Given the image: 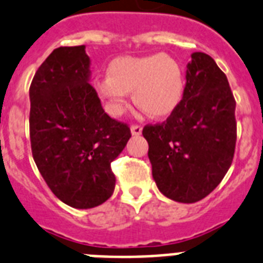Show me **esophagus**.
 <instances>
[{
    "mask_svg": "<svg viewBox=\"0 0 263 263\" xmlns=\"http://www.w3.org/2000/svg\"><path fill=\"white\" fill-rule=\"evenodd\" d=\"M130 130H132V134H133V136H140V134L142 133V126H141V125H137V123H134V125H132Z\"/></svg>",
    "mask_w": 263,
    "mask_h": 263,
    "instance_id": "esophagus-1",
    "label": "esophagus"
}]
</instances>
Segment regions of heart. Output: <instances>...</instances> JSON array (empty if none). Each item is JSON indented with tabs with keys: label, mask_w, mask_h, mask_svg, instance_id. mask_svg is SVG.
<instances>
[{
	"label": "heart",
	"mask_w": 263,
	"mask_h": 263,
	"mask_svg": "<svg viewBox=\"0 0 263 263\" xmlns=\"http://www.w3.org/2000/svg\"><path fill=\"white\" fill-rule=\"evenodd\" d=\"M96 86L114 116L126 110L127 93L134 90V102L143 113L162 118L181 102L185 81L174 58L153 54L116 58L107 67V77L98 80Z\"/></svg>",
	"instance_id": "obj_1"
}]
</instances>
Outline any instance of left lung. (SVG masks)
<instances>
[{"mask_svg": "<svg viewBox=\"0 0 263 263\" xmlns=\"http://www.w3.org/2000/svg\"><path fill=\"white\" fill-rule=\"evenodd\" d=\"M153 178L167 198L193 203L219 185L237 142L235 100L225 73L196 51L178 106L166 121L143 127Z\"/></svg>", "mask_w": 263, "mask_h": 263, "instance_id": "obj_1", "label": "left lung"}]
</instances>
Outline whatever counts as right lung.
Masks as SVG:
<instances>
[{
	"mask_svg": "<svg viewBox=\"0 0 263 263\" xmlns=\"http://www.w3.org/2000/svg\"><path fill=\"white\" fill-rule=\"evenodd\" d=\"M85 45L51 51L30 84L31 154L49 189L76 209H90L111 197L110 163L132 137L127 123L105 113L87 80Z\"/></svg>",
	"mask_w": 263,
	"mask_h": 263,
	"instance_id": "1",
	"label": "right lung"
}]
</instances>
